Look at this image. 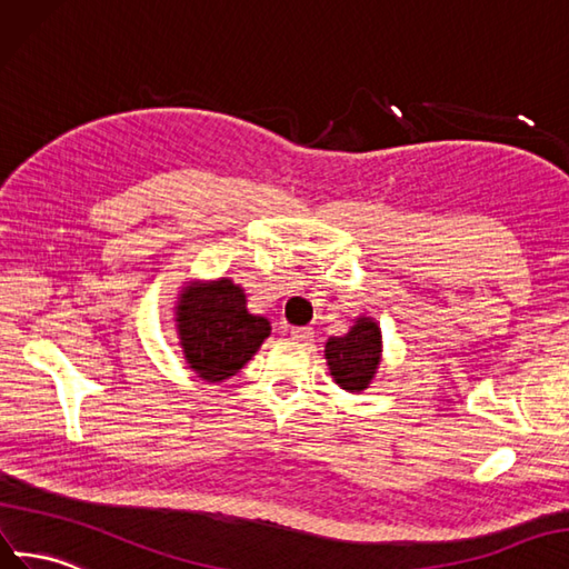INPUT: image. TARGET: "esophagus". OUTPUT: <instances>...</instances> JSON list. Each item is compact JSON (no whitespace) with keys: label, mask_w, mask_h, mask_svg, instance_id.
I'll use <instances>...</instances> for the list:
<instances>
[{"label":"esophagus","mask_w":569,"mask_h":569,"mask_svg":"<svg viewBox=\"0 0 569 569\" xmlns=\"http://www.w3.org/2000/svg\"><path fill=\"white\" fill-rule=\"evenodd\" d=\"M290 338L298 340V343H310V340L315 338V331L310 327H296V329H290Z\"/></svg>","instance_id":"obj_1"}]
</instances>
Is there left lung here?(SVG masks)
<instances>
[{
	"instance_id": "obj_1",
	"label": "left lung",
	"mask_w": 569,
	"mask_h": 569,
	"mask_svg": "<svg viewBox=\"0 0 569 569\" xmlns=\"http://www.w3.org/2000/svg\"><path fill=\"white\" fill-rule=\"evenodd\" d=\"M327 365L333 381L350 393L369 388L381 365V329L371 317H357L346 336L327 340Z\"/></svg>"
}]
</instances>
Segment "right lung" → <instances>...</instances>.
<instances>
[{"label":"right lung","mask_w":569,"mask_h":569,"mask_svg":"<svg viewBox=\"0 0 569 569\" xmlns=\"http://www.w3.org/2000/svg\"><path fill=\"white\" fill-rule=\"evenodd\" d=\"M176 329L188 367L209 383L233 377L271 333L269 319L248 312L246 290L231 279L186 286L176 305Z\"/></svg>","instance_id":"obj_1"}]
</instances>
